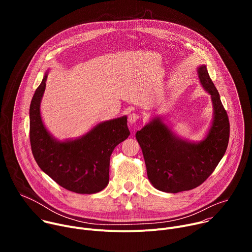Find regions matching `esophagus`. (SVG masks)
<instances>
[{"label": "esophagus", "instance_id": "obj_1", "mask_svg": "<svg viewBox=\"0 0 252 252\" xmlns=\"http://www.w3.org/2000/svg\"><path fill=\"white\" fill-rule=\"evenodd\" d=\"M140 119V115L139 114H136V113H130L129 115H128V122L130 123V124H134V123H136L138 120Z\"/></svg>", "mask_w": 252, "mask_h": 252}]
</instances>
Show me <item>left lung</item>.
<instances>
[{
  "mask_svg": "<svg viewBox=\"0 0 252 252\" xmlns=\"http://www.w3.org/2000/svg\"><path fill=\"white\" fill-rule=\"evenodd\" d=\"M198 77L211 95L214 111L212 126L202 141L193 143L177 138L159 118L135 133L148 177L158 190L176 193L197 188L214 171L226 152L229 139L226 111L205 65L198 67Z\"/></svg>",
  "mask_w": 252,
  "mask_h": 252,
  "instance_id": "obj_1",
  "label": "left lung"
}]
</instances>
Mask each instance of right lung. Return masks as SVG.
<instances>
[{"mask_svg": "<svg viewBox=\"0 0 252 252\" xmlns=\"http://www.w3.org/2000/svg\"><path fill=\"white\" fill-rule=\"evenodd\" d=\"M47 75L30 105V142L40 168L62 188L76 193L102 190L110 178V158L115 148L130 134L126 117L98 124L81 138L56 140L42 122L40 104Z\"/></svg>", "mask_w": 252, "mask_h": 252, "instance_id": "1", "label": "right lung"}]
</instances>
